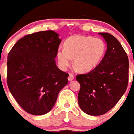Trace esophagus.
Returning <instances> with one entry per match:
<instances>
[{
	"mask_svg": "<svg viewBox=\"0 0 134 134\" xmlns=\"http://www.w3.org/2000/svg\"><path fill=\"white\" fill-rule=\"evenodd\" d=\"M68 81H69V82H71V81H72V80H74V76L72 75V74H70V75H69V76H68Z\"/></svg>",
	"mask_w": 134,
	"mask_h": 134,
	"instance_id": "obj_1",
	"label": "esophagus"
}]
</instances>
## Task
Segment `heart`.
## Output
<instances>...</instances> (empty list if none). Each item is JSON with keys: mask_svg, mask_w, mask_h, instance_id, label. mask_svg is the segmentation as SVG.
<instances>
[{"mask_svg": "<svg viewBox=\"0 0 134 134\" xmlns=\"http://www.w3.org/2000/svg\"><path fill=\"white\" fill-rule=\"evenodd\" d=\"M106 45L102 39L76 35L69 37L64 49L57 51V59L61 69L66 70L71 64L81 72H89L99 64L105 54Z\"/></svg>", "mask_w": 134, "mask_h": 134, "instance_id": "obj_1", "label": "heart"}]
</instances>
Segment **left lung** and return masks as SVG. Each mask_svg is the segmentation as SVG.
Masks as SVG:
<instances>
[{
  "label": "left lung",
  "mask_w": 134,
  "mask_h": 134,
  "mask_svg": "<svg viewBox=\"0 0 134 134\" xmlns=\"http://www.w3.org/2000/svg\"><path fill=\"white\" fill-rule=\"evenodd\" d=\"M107 49L102 60L87 74L78 75V104L84 113L101 115L111 109L127 88L129 59L120 43L109 33L99 32Z\"/></svg>",
  "instance_id": "8db88e82"
}]
</instances>
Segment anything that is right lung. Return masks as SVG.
<instances>
[{"instance_id": "add662e5", "label": "right lung", "mask_w": 134, "mask_h": 134, "mask_svg": "<svg viewBox=\"0 0 134 134\" xmlns=\"http://www.w3.org/2000/svg\"><path fill=\"white\" fill-rule=\"evenodd\" d=\"M59 35L41 31L19 39L7 56V86L21 107L34 115L48 113L68 83V74L57 66Z\"/></svg>"}]
</instances>
